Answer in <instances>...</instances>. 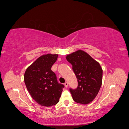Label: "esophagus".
Here are the masks:
<instances>
[{
  "label": "esophagus",
  "instance_id": "1",
  "mask_svg": "<svg viewBox=\"0 0 129 129\" xmlns=\"http://www.w3.org/2000/svg\"><path fill=\"white\" fill-rule=\"evenodd\" d=\"M64 85H65V87L67 88V87H68V82H65L64 83Z\"/></svg>",
  "mask_w": 129,
  "mask_h": 129
}]
</instances>
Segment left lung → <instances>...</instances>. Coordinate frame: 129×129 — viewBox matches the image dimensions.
I'll use <instances>...</instances> for the list:
<instances>
[{"instance_id":"left-lung-1","label":"left lung","mask_w":129,"mask_h":129,"mask_svg":"<svg viewBox=\"0 0 129 129\" xmlns=\"http://www.w3.org/2000/svg\"><path fill=\"white\" fill-rule=\"evenodd\" d=\"M73 66L78 82L77 88L69 89L75 102L87 104L98 94L102 83L103 71L100 63L88 54L79 50L66 56Z\"/></svg>"}]
</instances>
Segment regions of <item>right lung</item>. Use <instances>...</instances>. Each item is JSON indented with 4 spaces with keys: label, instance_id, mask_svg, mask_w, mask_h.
<instances>
[{
    "label": "right lung",
    "instance_id": "right-lung-1",
    "mask_svg": "<svg viewBox=\"0 0 129 129\" xmlns=\"http://www.w3.org/2000/svg\"><path fill=\"white\" fill-rule=\"evenodd\" d=\"M57 54L42 55L27 68L24 81L29 93L38 104L51 107L59 102L64 86L58 83L56 74L52 70Z\"/></svg>",
    "mask_w": 129,
    "mask_h": 129
}]
</instances>
